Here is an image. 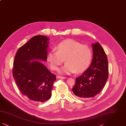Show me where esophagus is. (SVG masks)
<instances>
[{
  "mask_svg": "<svg viewBox=\"0 0 126 126\" xmlns=\"http://www.w3.org/2000/svg\"><path fill=\"white\" fill-rule=\"evenodd\" d=\"M57 78H58V79H65V78H66V77H61V76H58Z\"/></svg>",
  "mask_w": 126,
  "mask_h": 126,
  "instance_id": "34e87169",
  "label": "esophagus"
}]
</instances>
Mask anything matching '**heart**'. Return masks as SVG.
<instances>
[{
	"mask_svg": "<svg viewBox=\"0 0 126 126\" xmlns=\"http://www.w3.org/2000/svg\"><path fill=\"white\" fill-rule=\"evenodd\" d=\"M50 51L47 60L51 68L57 70L64 62L66 64L59 69L60 74H68L74 72L80 73L85 70L90 66L92 53L90 47L73 40L60 42L55 48Z\"/></svg>",
	"mask_w": 126,
	"mask_h": 126,
	"instance_id": "obj_1",
	"label": "heart"
}]
</instances>
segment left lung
<instances>
[{
	"label": "left lung",
	"instance_id": "8db88e82",
	"mask_svg": "<svg viewBox=\"0 0 126 126\" xmlns=\"http://www.w3.org/2000/svg\"><path fill=\"white\" fill-rule=\"evenodd\" d=\"M93 58L90 66L78 78L72 91L79 98L96 96L104 87L108 78V61L106 53L98 42L92 43Z\"/></svg>",
	"mask_w": 126,
	"mask_h": 126
}]
</instances>
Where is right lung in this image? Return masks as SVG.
I'll return each instance as SVG.
<instances>
[{
  "label": "right lung",
  "mask_w": 126,
  "mask_h": 126,
  "mask_svg": "<svg viewBox=\"0 0 126 126\" xmlns=\"http://www.w3.org/2000/svg\"><path fill=\"white\" fill-rule=\"evenodd\" d=\"M49 40L44 35L32 37L18 49L14 60L13 75L16 83L21 93L33 102L49 99L56 80V75L40 62L47 61Z\"/></svg>",
  "instance_id": "obj_1"
}]
</instances>
